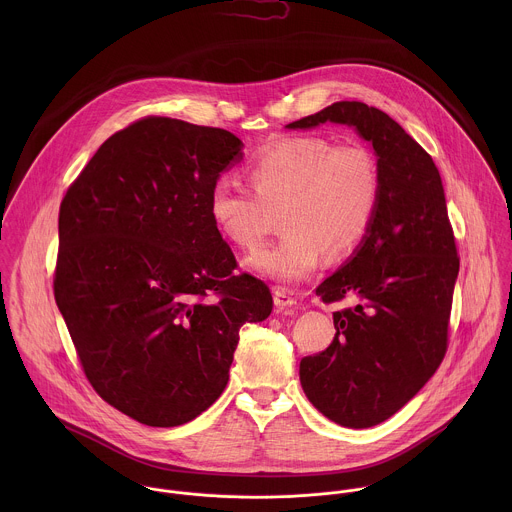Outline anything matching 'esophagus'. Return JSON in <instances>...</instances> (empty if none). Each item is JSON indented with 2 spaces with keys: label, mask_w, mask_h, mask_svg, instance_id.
Masks as SVG:
<instances>
[{
  "label": "esophagus",
  "mask_w": 512,
  "mask_h": 512,
  "mask_svg": "<svg viewBox=\"0 0 512 512\" xmlns=\"http://www.w3.org/2000/svg\"><path fill=\"white\" fill-rule=\"evenodd\" d=\"M274 303L278 309H293L297 305V299L293 297V293L286 288H276L274 290Z\"/></svg>",
  "instance_id": "esophagus-1"
}]
</instances>
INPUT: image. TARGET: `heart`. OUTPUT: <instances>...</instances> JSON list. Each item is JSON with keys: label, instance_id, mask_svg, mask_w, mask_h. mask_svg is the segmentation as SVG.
<instances>
[{"label": "heart", "instance_id": "heart-1", "mask_svg": "<svg viewBox=\"0 0 512 512\" xmlns=\"http://www.w3.org/2000/svg\"><path fill=\"white\" fill-rule=\"evenodd\" d=\"M252 189L230 179L213 183L209 217L238 248H254L280 209L286 230L252 252L246 264L272 280L295 284L309 278L325 250L355 248L376 217L382 177L376 153L359 142L335 146L321 136L284 138L264 147L248 165Z\"/></svg>", "mask_w": 512, "mask_h": 512}]
</instances>
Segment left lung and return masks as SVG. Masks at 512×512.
Listing matches in <instances>:
<instances>
[{"label": "left lung", "instance_id": "1", "mask_svg": "<svg viewBox=\"0 0 512 512\" xmlns=\"http://www.w3.org/2000/svg\"><path fill=\"white\" fill-rule=\"evenodd\" d=\"M349 124L380 165L376 217L357 254L315 292L323 303L359 299L333 313L331 345L303 357L309 402L345 428L394 416L432 378L447 353L459 256L432 155L388 114L365 102H335L288 128Z\"/></svg>", "mask_w": 512, "mask_h": 512}]
</instances>
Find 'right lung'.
Segmentation results:
<instances>
[{"label":"right lung","mask_w":512,"mask_h":512,"mask_svg":"<svg viewBox=\"0 0 512 512\" xmlns=\"http://www.w3.org/2000/svg\"><path fill=\"white\" fill-rule=\"evenodd\" d=\"M220 128L146 116L110 136L67 189L53 278L80 366L102 400L153 428L205 412L270 288L242 272L209 217L242 157Z\"/></svg>","instance_id":"right-lung-1"}]
</instances>
